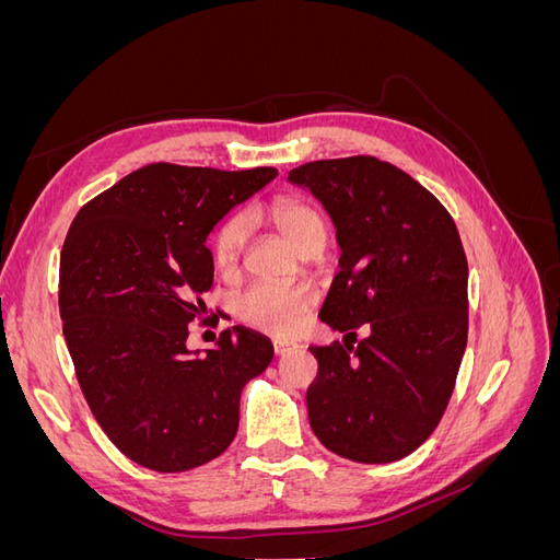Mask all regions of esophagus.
<instances>
[{"label": "esophagus", "mask_w": 560, "mask_h": 560, "mask_svg": "<svg viewBox=\"0 0 560 560\" xmlns=\"http://www.w3.org/2000/svg\"><path fill=\"white\" fill-rule=\"evenodd\" d=\"M294 348H296V343L284 341V338H276V341H273L276 354H284V352H290V350H294Z\"/></svg>", "instance_id": "obj_1"}]
</instances>
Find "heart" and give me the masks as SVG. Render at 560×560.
Returning <instances> with one entry per match:
<instances>
[{
    "label": "heart",
    "instance_id": "1",
    "mask_svg": "<svg viewBox=\"0 0 560 560\" xmlns=\"http://www.w3.org/2000/svg\"><path fill=\"white\" fill-rule=\"evenodd\" d=\"M273 224L296 249L315 243H325L327 229L315 208L296 198H278L268 208ZM247 241V219L235 214L222 224L214 238L217 268L231 273L241 261ZM317 292L311 284H280L257 282L238 299V315L247 325L270 334H294L306 319V313L315 306Z\"/></svg>",
    "mask_w": 560,
    "mask_h": 560
}]
</instances>
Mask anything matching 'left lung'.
Wrapping results in <instances>:
<instances>
[{
    "instance_id": "obj_1",
    "label": "left lung",
    "mask_w": 560,
    "mask_h": 560,
    "mask_svg": "<svg viewBox=\"0 0 560 560\" xmlns=\"http://www.w3.org/2000/svg\"><path fill=\"white\" fill-rule=\"evenodd\" d=\"M327 210L341 247L319 319L357 341L311 346L308 420L331 453L383 465L413 453L442 420L467 346V259L455 222L425 186L374 156L290 173Z\"/></svg>"
}]
</instances>
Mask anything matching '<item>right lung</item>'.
<instances>
[{
	"instance_id": "1",
	"label": "right lung",
	"mask_w": 560,
	"mask_h": 560,
	"mask_svg": "<svg viewBox=\"0 0 560 560\" xmlns=\"http://www.w3.org/2000/svg\"><path fill=\"white\" fill-rule=\"evenodd\" d=\"M276 177L151 163L74 217L60 254L62 334L95 420L132 463L194 469L238 432L241 393L273 343L241 325L206 352L186 336L212 287L210 231Z\"/></svg>"
}]
</instances>
